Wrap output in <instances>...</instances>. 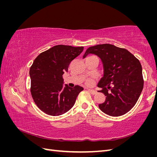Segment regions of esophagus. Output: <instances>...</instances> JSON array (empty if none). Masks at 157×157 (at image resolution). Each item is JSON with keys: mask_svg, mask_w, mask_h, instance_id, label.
<instances>
[{"mask_svg": "<svg viewBox=\"0 0 157 157\" xmlns=\"http://www.w3.org/2000/svg\"><path fill=\"white\" fill-rule=\"evenodd\" d=\"M88 91L91 93L92 95H94V94H96V93H97V92L96 91V90H92V89H89V88H88Z\"/></svg>", "mask_w": 157, "mask_h": 157, "instance_id": "obj_1", "label": "esophagus"}]
</instances>
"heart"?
<instances>
[{
  "mask_svg": "<svg viewBox=\"0 0 157 157\" xmlns=\"http://www.w3.org/2000/svg\"><path fill=\"white\" fill-rule=\"evenodd\" d=\"M86 83H87V84H88V85L92 84V79H88L87 81H86Z\"/></svg>",
  "mask_w": 157,
  "mask_h": 157,
  "instance_id": "1",
  "label": "heart"
}]
</instances>
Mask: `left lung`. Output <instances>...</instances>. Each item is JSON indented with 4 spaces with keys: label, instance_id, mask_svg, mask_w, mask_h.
<instances>
[{
    "label": "left lung",
    "instance_id": "8db88e82",
    "mask_svg": "<svg viewBox=\"0 0 157 157\" xmlns=\"http://www.w3.org/2000/svg\"><path fill=\"white\" fill-rule=\"evenodd\" d=\"M89 54L99 57L103 64V77L98 86L106 98L99 104V109L112 117L124 115L135 105L144 88L140 61L126 49L110 44L89 47L82 58Z\"/></svg>",
    "mask_w": 157,
    "mask_h": 157
}]
</instances>
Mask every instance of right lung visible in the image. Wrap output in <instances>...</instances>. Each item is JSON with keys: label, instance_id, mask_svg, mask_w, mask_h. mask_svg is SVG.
<instances>
[{"label": "right lung", "instance_id": "obj_1", "mask_svg": "<svg viewBox=\"0 0 157 157\" xmlns=\"http://www.w3.org/2000/svg\"><path fill=\"white\" fill-rule=\"evenodd\" d=\"M84 47L56 45L42 52L29 70L31 93L41 111L59 116L73 107L78 94L84 88L63 85V75L68 72L70 63L83 51Z\"/></svg>", "mask_w": 157, "mask_h": 157}]
</instances>
